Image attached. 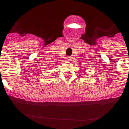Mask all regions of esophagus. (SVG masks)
I'll list each match as a JSON object with an SVG mask.
<instances>
[{
  "label": "esophagus",
  "mask_w": 129,
  "mask_h": 129,
  "mask_svg": "<svg viewBox=\"0 0 129 129\" xmlns=\"http://www.w3.org/2000/svg\"><path fill=\"white\" fill-rule=\"evenodd\" d=\"M66 61H71V57H66Z\"/></svg>",
  "instance_id": "obj_1"
}]
</instances>
